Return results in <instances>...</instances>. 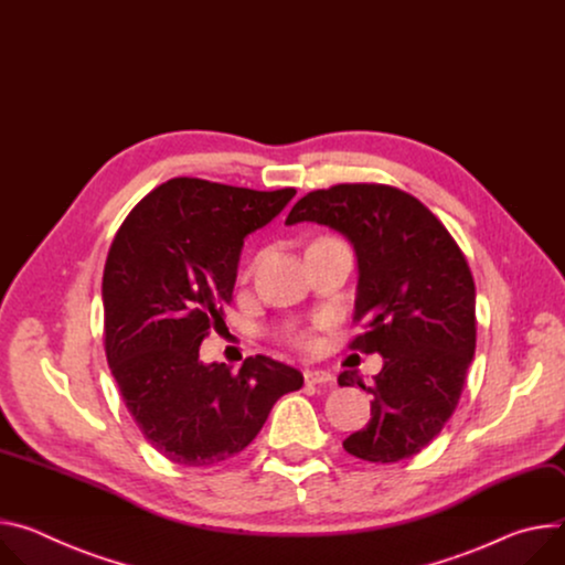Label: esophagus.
Wrapping results in <instances>:
<instances>
[{
	"mask_svg": "<svg viewBox=\"0 0 565 565\" xmlns=\"http://www.w3.org/2000/svg\"><path fill=\"white\" fill-rule=\"evenodd\" d=\"M302 374H305V384L307 386H317V384L321 386V384L334 382V377H332L328 370H305Z\"/></svg>",
	"mask_w": 565,
	"mask_h": 565,
	"instance_id": "obj_1",
	"label": "esophagus"
}]
</instances>
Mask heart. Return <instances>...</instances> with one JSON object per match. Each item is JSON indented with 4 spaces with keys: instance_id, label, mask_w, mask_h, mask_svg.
Returning a JSON list of instances; mask_svg holds the SVG:
<instances>
[{
    "instance_id": "1",
    "label": "heart",
    "mask_w": 565,
    "mask_h": 565,
    "mask_svg": "<svg viewBox=\"0 0 565 565\" xmlns=\"http://www.w3.org/2000/svg\"><path fill=\"white\" fill-rule=\"evenodd\" d=\"M289 341L298 348H305V350L315 345V341H311V337L307 332H289Z\"/></svg>"
}]
</instances>
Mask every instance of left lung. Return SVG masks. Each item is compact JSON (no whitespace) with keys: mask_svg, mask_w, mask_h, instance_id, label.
I'll return each mask as SVG.
<instances>
[{"mask_svg":"<svg viewBox=\"0 0 565 565\" xmlns=\"http://www.w3.org/2000/svg\"><path fill=\"white\" fill-rule=\"evenodd\" d=\"M317 222L343 233L356 254L352 350L380 352L384 367L365 386V428L343 449L367 462L419 454L454 415L476 352V285L467 258L419 200L384 183H339L298 200L285 224Z\"/></svg>","mask_w":565,"mask_h":565,"instance_id":"left-lung-1","label":"left lung"}]
</instances>
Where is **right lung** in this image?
Masks as SVG:
<instances>
[{
    "label": "right lung",
    "instance_id": "obj_1",
    "mask_svg": "<svg viewBox=\"0 0 565 565\" xmlns=\"http://www.w3.org/2000/svg\"><path fill=\"white\" fill-rule=\"evenodd\" d=\"M296 195L174 177L125 217L103 271L105 354L146 440L170 462L213 467L246 449L302 374L271 356L202 363L224 323L244 237Z\"/></svg>",
    "mask_w": 565,
    "mask_h": 565
}]
</instances>
